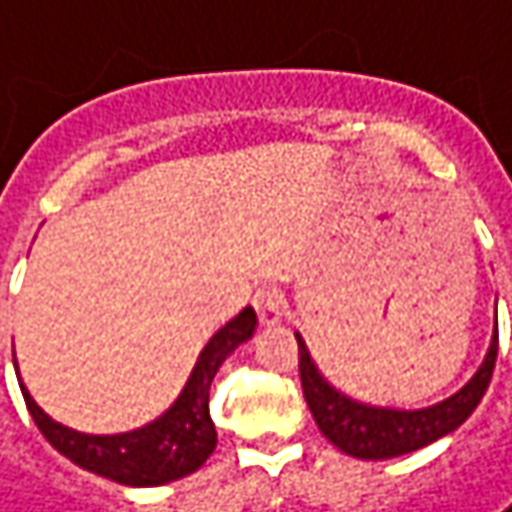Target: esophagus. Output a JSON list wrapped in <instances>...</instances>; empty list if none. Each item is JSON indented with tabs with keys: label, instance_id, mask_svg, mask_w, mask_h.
<instances>
[{
	"label": "esophagus",
	"instance_id": "esophagus-1",
	"mask_svg": "<svg viewBox=\"0 0 512 512\" xmlns=\"http://www.w3.org/2000/svg\"><path fill=\"white\" fill-rule=\"evenodd\" d=\"M255 312L263 326H275L283 321V298L275 289H257L255 292Z\"/></svg>",
	"mask_w": 512,
	"mask_h": 512
}]
</instances>
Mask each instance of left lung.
<instances>
[{"mask_svg": "<svg viewBox=\"0 0 512 512\" xmlns=\"http://www.w3.org/2000/svg\"><path fill=\"white\" fill-rule=\"evenodd\" d=\"M295 338L300 349L298 369L303 398L312 410L318 430L341 453L352 458H367V461H384V458L415 453L458 430L473 415L478 401L484 398L493 378L496 355H499V323H496L493 341L481 367L456 395L438 401L433 407H421V410H395V407H372L364 401H355L346 392L332 387L323 378L318 364L312 361L309 346L300 338V332H295Z\"/></svg>", "mask_w": 512, "mask_h": 512, "instance_id": "1", "label": "left lung"}]
</instances>
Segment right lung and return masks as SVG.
<instances>
[{
	"instance_id": "1",
	"label": "right lung",
	"mask_w": 512,
	"mask_h": 512,
	"mask_svg": "<svg viewBox=\"0 0 512 512\" xmlns=\"http://www.w3.org/2000/svg\"><path fill=\"white\" fill-rule=\"evenodd\" d=\"M257 315L252 306H246L237 318L220 326L203 346L197 364L191 369L189 381L177 401L151 424L137 427L131 433L117 435H88L77 433L65 424L54 421L31 398L28 387L19 381L22 398L28 412L39 427V433L51 441L56 453L71 458L77 467L111 478L128 487H157L177 478L189 476L206 464L217 447V430L209 415V389L220 364L232 355L240 344H246L255 335ZM16 367V361H13ZM19 375V367H16Z\"/></svg>"
}]
</instances>
